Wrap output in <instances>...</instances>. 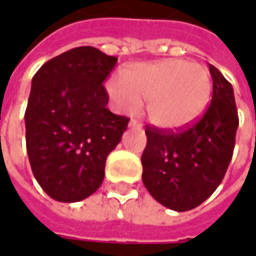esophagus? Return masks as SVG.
Returning a JSON list of instances; mask_svg holds the SVG:
<instances>
[{
  "label": "esophagus",
  "instance_id": "1",
  "mask_svg": "<svg viewBox=\"0 0 256 256\" xmlns=\"http://www.w3.org/2000/svg\"><path fill=\"white\" fill-rule=\"evenodd\" d=\"M130 126H131V128H141L142 124L140 122V121H136V120H131V121H130Z\"/></svg>",
  "mask_w": 256,
  "mask_h": 256
}]
</instances>
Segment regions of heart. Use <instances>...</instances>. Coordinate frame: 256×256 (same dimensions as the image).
I'll list each match as a JSON object with an SVG mask.
<instances>
[{"label": "heart", "mask_w": 256, "mask_h": 256, "mask_svg": "<svg viewBox=\"0 0 256 256\" xmlns=\"http://www.w3.org/2000/svg\"><path fill=\"white\" fill-rule=\"evenodd\" d=\"M106 92L122 112H134L145 101L150 124L164 131H176L195 122L206 110L212 80L202 65L166 58L125 66L121 80L111 78L106 82Z\"/></svg>", "instance_id": "obj_1"}]
</instances>
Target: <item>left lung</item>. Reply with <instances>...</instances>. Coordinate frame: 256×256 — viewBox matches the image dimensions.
<instances>
[{"mask_svg":"<svg viewBox=\"0 0 256 256\" xmlns=\"http://www.w3.org/2000/svg\"><path fill=\"white\" fill-rule=\"evenodd\" d=\"M212 101L191 128L166 132L146 126L142 182L155 201L172 211L196 208L220 186L231 162L238 111L234 88L210 65Z\"/></svg>","mask_w":256,"mask_h":256,"instance_id":"1","label":"left lung"}]
</instances>
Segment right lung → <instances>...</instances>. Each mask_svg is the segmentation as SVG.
Masks as SVG:
<instances>
[{
	"label": "right lung",
	"instance_id": "add662e5",
	"mask_svg": "<svg viewBox=\"0 0 256 256\" xmlns=\"http://www.w3.org/2000/svg\"><path fill=\"white\" fill-rule=\"evenodd\" d=\"M116 58L76 46L45 62L34 75L25 111L31 170L52 200L78 202L96 191L106 156L120 144L130 118L108 108L102 82Z\"/></svg>",
	"mask_w": 256,
	"mask_h": 256
}]
</instances>
